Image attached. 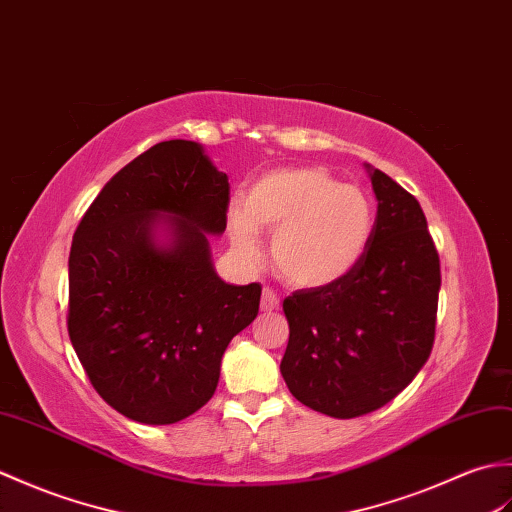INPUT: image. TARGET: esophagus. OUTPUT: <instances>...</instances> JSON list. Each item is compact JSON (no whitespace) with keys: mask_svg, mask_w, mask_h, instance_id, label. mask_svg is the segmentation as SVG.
<instances>
[{"mask_svg":"<svg viewBox=\"0 0 512 512\" xmlns=\"http://www.w3.org/2000/svg\"><path fill=\"white\" fill-rule=\"evenodd\" d=\"M278 309H280V298L276 295V291H271L269 287L263 289V298H260V311L274 313Z\"/></svg>","mask_w":512,"mask_h":512,"instance_id":"34e87169","label":"esophagus"}]
</instances>
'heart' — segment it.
Returning a JSON list of instances; mask_svg holds the SVG:
<instances>
[{"mask_svg": "<svg viewBox=\"0 0 512 512\" xmlns=\"http://www.w3.org/2000/svg\"><path fill=\"white\" fill-rule=\"evenodd\" d=\"M374 208L357 186L322 168H280L256 179L243 206L230 210L234 247L258 256L256 232H274L271 260L282 280L322 289L346 278L370 243Z\"/></svg>", "mask_w": 512, "mask_h": 512, "instance_id": "b5f03b06", "label": "heart"}]
</instances>
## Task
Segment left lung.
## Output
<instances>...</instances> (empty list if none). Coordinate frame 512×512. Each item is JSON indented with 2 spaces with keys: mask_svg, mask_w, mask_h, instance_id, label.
Listing matches in <instances>:
<instances>
[{
  "mask_svg": "<svg viewBox=\"0 0 512 512\" xmlns=\"http://www.w3.org/2000/svg\"><path fill=\"white\" fill-rule=\"evenodd\" d=\"M366 168L379 201L366 254L335 285L282 302V377L302 405L333 418L390 403L425 366L436 337L440 258L423 208L392 177Z\"/></svg>",
  "mask_w": 512,
  "mask_h": 512,
  "instance_id": "left-lung-1",
  "label": "left lung"
}]
</instances>
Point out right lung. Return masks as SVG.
Returning <instances> with one entry per match:
<instances>
[{"label":"right lung","instance_id":"obj_1","mask_svg":"<svg viewBox=\"0 0 512 512\" xmlns=\"http://www.w3.org/2000/svg\"><path fill=\"white\" fill-rule=\"evenodd\" d=\"M227 203L203 146L168 140L118 170L76 227L67 333L122 416L170 425L201 410L227 344L258 315V282L230 285L210 258Z\"/></svg>","mask_w":512,"mask_h":512}]
</instances>
